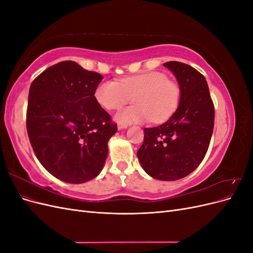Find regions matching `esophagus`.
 Segmentation results:
<instances>
[{
  "instance_id": "34e87169",
  "label": "esophagus",
  "mask_w": 253,
  "mask_h": 253,
  "mask_svg": "<svg viewBox=\"0 0 253 253\" xmlns=\"http://www.w3.org/2000/svg\"><path fill=\"white\" fill-rule=\"evenodd\" d=\"M127 127V126H126V125H119L118 126V129H124V128H126Z\"/></svg>"
}]
</instances>
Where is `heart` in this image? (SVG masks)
<instances>
[{
	"label": "heart",
	"mask_w": 253,
	"mask_h": 253,
	"mask_svg": "<svg viewBox=\"0 0 253 253\" xmlns=\"http://www.w3.org/2000/svg\"><path fill=\"white\" fill-rule=\"evenodd\" d=\"M129 96H134L135 105L119 111L115 119L121 125L166 120L174 112L179 101V86L167 79L163 73L151 72L127 76L118 82L105 80L95 90L97 102L106 110L124 106Z\"/></svg>",
	"instance_id": "obj_1"
}]
</instances>
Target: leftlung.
<instances>
[{"instance_id": "1", "label": "left lung", "mask_w": 253, "mask_h": 253, "mask_svg": "<svg viewBox=\"0 0 253 253\" xmlns=\"http://www.w3.org/2000/svg\"><path fill=\"white\" fill-rule=\"evenodd\" d=\"M179 84L180 100L171 118L155 127L143 128L139 162L153 178L177 180L200 166L208 151L214 126V105L204 76L188 64H164Z\"/></svg>"}]
</instances>
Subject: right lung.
Returning a JSON list of instances; mask_svg holds the SVG:
<instances>
[{"mask_svg":"<svg viewBox=\"0 0 253 253\" xmlns=\"http://www.w3.org/2000/svg\"><path fill=\"white\" fill-rule=\"evenodd\" d=\"M103 79L74 61L48 67L29 88L26 127L37 158L51 175L83 183L101 172L117 125L95 98Z\"/></svg>","mask_w":253,"mask_h":253,"instance_id":"obj_1","label":"right lung"}]
</instances>
